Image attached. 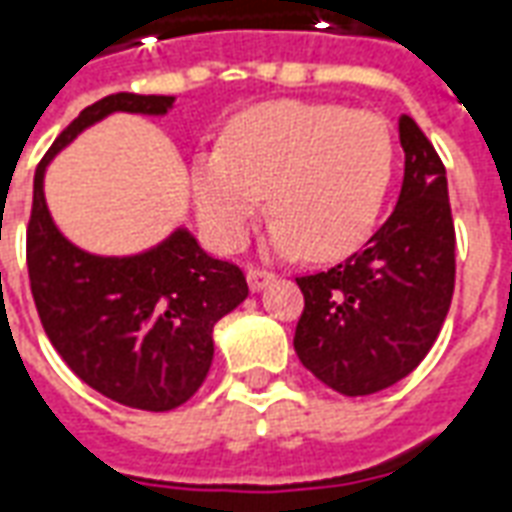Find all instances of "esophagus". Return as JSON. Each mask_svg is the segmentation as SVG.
<instances>
[{"mask_svg": "<svg viewBox=\"0 0 512 512\" xmlns=\"http://www.w3.org/2000/svg\"><path fill=\"white\" fill-rule=\"evenodd\" d=\"M246 279H249V288L260 290V288H266L268 282L274 279V274H271L268 268L249 266V268H246Z\"/></svg>", "mask_w": 512, "mask_h": 512, "instance_id": "obj_1", "label": "esophagus"}]
</instances>
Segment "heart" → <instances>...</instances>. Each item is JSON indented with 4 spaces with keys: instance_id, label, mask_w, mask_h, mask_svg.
<instances>
[{
    "instance_id": "1",
    "label": "heart",
    "mask_w": 512,
    "mask_h": 512,
    "mask_svg": "<svg viewBox=\"0 0 512 512\" xmlns=\"http://www.w3.org/2000/svg\"><path fill=\"white\" fill-rule=\"evenodd\" d=\"M395 142L384 117L337 104L271 101L244 109L216 153L191 172L202 224L238 246L266 191L279 252L332 257L359 244L392 180Z\"/></svg>"
}]
</instances>
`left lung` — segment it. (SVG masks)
<instances>
[{
  "mask_svg": "<svg viewBox=\"0 0 512 512\" xmlns=\"http://www.w3.org/2000/svg\"><path fill=\"white\" fill-rule=\"evenodd\" d=\"M403 186L362 252L296 277L304 310L293 348L312 376L348 397L406 378L436 343L455 290V224L436 147L400 115Z\"/></svg>",
  "mask_w": 512,
  "mask_h": 512,
  "instance_id": "8db88e82",
  "label": "left lung"
}]
</instances>
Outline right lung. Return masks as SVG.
I'll list each match as a JSON object with an SVG mask.
<instances>
[{"label":"right lung","mask_w":512,"mask_h":512,"mask_svg":"<svg viewBox=\"0 0 512 512\" xmlns=\"http://www.w3.org/2000/svg\"><path fill=\"white\" fill-rule=\"evenodd\" d=\"M172 95H106L40 158L27 224L32 299L51 345L84 384L120 406L169 411L202 386L213 326L249 293L241 268L202 252L186 230L134 257H98L62 238L43 200L57 150L112 112L164 115Z\"/></svg>","instance_id":"obj_1"}]
</instances>
